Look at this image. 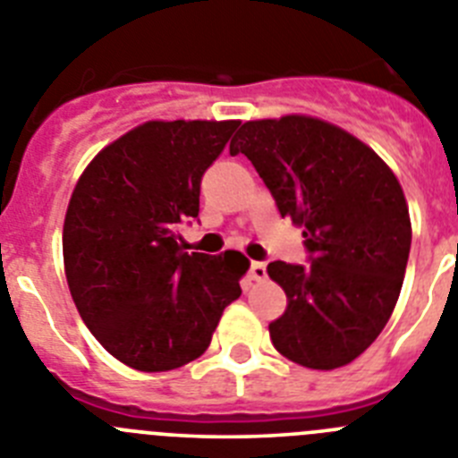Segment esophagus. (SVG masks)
I'll use <instances>...</instances> for the list:
<instances>
[{
  "label": "esophagus",
  "instance_id": "34e87169",
  "mask_svg": "<svg viewBox=\"0 0 458 458\" xmlns=\"http://www.w3.org/2000/svg\"><path fill=\"white\" fill-rule=\"evenodd\" d=\"M266 277H268V273H266V264L254 261V264L250 266V279H252V282H266Z\"/></svg>",
  "mask_w": 458,
  "mask_h": 458
}]
</instances>
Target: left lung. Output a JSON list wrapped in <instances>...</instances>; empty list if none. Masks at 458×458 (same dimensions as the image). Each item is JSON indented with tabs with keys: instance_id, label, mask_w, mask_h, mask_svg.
I'll list each match as a JSON object with an SVG mask.
<instances>
[{
	"instance_id": "8db88e82",
	"label": "left lung",
	"mask_w": 458,
	"mask_h": 458,
	"mask_svg": "<svg viewBox=\"0 0 458 458\" xmlns=\"http://www.w3.org/2000/svg\"><path fill=\"white\" fill-rule=\"evenodd\" d=\"M229 153L252 160L311 252L305 268L268 264L286 293L284 314L268 326L273 346L307 369L349 365L402 293L412 236L402 183L365 141L307 114L245 121Z\"/></svg>"
}]
</instances>
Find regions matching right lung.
Wrapping results in <instances>:
<instances>
[{
  "mask_svg": "<svg viewBox=\"0 0 458 458\" xmlns=\"http://www.w3.org/2000/svg\"><path fill=\"white\" fill-rule=\"evenodd\" d=\"M241 121H147L98 151L64 220V270L80 317L109 355L169 371L208 349L250 259L185 252L199 183Z\"/></svg>",
  "mask_w": 458,
  "mask_h": 458,
  "instance_id": "add662e5",
  "label": "right lung"
}]
</instances>
